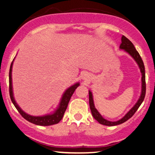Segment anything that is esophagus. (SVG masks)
<instances>
[{"instance_id": "esophagus-1", "label": "esophagus", "mask_w": 155, "mask_h": 155, "mask_svg": "<svg viewBox=\"0 0 155 155\" xmlns=\"http://www.w3.org/2000/svg\"><path fill=\"white\" fill-rule=\"evenodd\" d=\"M90 74H87V73H84V74L82 75V79L84 80V81H88L89 79H90Z\"/></svg>"}]
</instances>
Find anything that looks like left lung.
<instances>
[{
	"label": "left lung",
	"instance_id": "obj_1",
	"mask_svg": "<svg viewBox=\"0 0 155 155\" xmlns=\"http://www.w3.org/2000/svg\"><path fill=\"white\" fill-rule=\"evenodd\" d=\"M122 43H121L120 46V49H122L124 51H126L127 53L130 55L131 57L134 59L135 61L136 62V63L138 64V67H139L140 73H141V92H140V95L138 98V101L136 102V104L133 106V107L131 108L130 111L126 114L124 116L122 117V119L116 122H111V121H108L106 119H104V117L101 116V114L99 113L98 111L96 109L95 107V104H94V101H93V96H92V93L90 90H89V103H90V110H91L92 117L95 119L99 123L101 124H104V125L106 126H114L117 125V124H122L123 122H126L127 120H128L130 118H131L133 116L136 111L138 110V108H139L140 104H142L143 100H144L145 95H146V81H145V68L144 65H143V62L141 58H140L139 53L137 51V50L135 48L134 45H133L132 42L129 40L128 38H126L125 36L122 35Z\"/></svg>",
	"mask_w": 155,
	"mask_h": 155
}]
</instances>
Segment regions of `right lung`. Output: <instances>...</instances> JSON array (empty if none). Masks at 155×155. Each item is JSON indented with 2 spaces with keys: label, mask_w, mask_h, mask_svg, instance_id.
I'll list each match as a JSON object with an SVG mask.
<instances>
[{
  "label": "right lung",
  "mask_w": 155,
  "mask_h": 155,
  "mask_svg": "<svg viewBox=\"0 0 155 155\" xmlns=\"http://www.w3.org/2000/svg\"><path fill=\"white\" fill-rule=\"evenodd\" d=\"M15 59V58H14L13 61H12V64H11L9 70V94L11 100H12L13 104L15 105V108H17V111H19V113L22 115L23 118H25L26 120H28V122H31V123L33 124L41 126H49L52 125V124H58V122L62 120V118H63L65 110H66V108L68 107V105L71 97V96L73 94H74L76 89L80 85L79 82H76L74 84H73L72 86L69 87L64 92L63 95H62L61 99H60L59 105H58V107H57L56 109H55L52 113L49 114L43 115V116H32V115H30L28 114L25 113L22 108L19 107V105L17 104V102H16L15 97H14L13 87H12V66H13V63Z\"/></svg>",
  "instance_id": "right-lung-1"
}]
</instances>
